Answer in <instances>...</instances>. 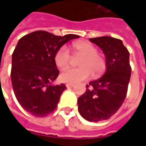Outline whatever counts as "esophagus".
Wrapping results in <instances>:
<instances>
[{
	"instance_id": "1",
	"label": "esophagus",
	"mask_w": 146,
	"mask_h": 146,
	"mask_svg": "<svg viewBox=\"0 0 146 146\" xmlns=\"http://www.w3.org/2000/svg\"><path fill=\"white\" fill-rule=\"evenodd\" d=\"M66 86L67 88H70V87H74L75 86V84H71V83H68V84H66Z\"/></svg>"
}]
</instances>
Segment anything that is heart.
<instances>
[{
	"instance_id": "obj_1",
	"label": "heart",
	"mask_w": 146,
	"mask_h": 146,
	"mask_svg": "<svg viewBox=\"0 0 146 146\" xmlns=\"http://www.w3.org/2000/svg\"><path fill=\"white\" fill-rule=\"evenodd\" d=\"M72 53L75 57H80L78 61L80 67L62 71L60 75L61 80L66 83H76L87 80L92 75L100 76L106 69V62L103 57L98 53V49L92 43L78 41L71 45ZM71 55L66 46L59 48L54 55V62L57 66L66 69L69 66Z\"/></svg>"
}]
</instances>
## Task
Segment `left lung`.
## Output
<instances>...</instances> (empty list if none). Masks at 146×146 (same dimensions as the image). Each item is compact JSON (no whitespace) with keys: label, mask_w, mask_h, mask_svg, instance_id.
Listing matches in <instances>:
<instances>
[{"label":"left lung","mask_w":146,"mask_h":146,"mask_svg":"<svg viewBox=\"0 0 146 146\" xmlns=\"http://www.w3.org/2000/svg\"><path fill=\"white\" fill-rule=\"evenodd\" d=\"M103 51L106 70L103 76L86 85L78 98V110L89 122L106 120L120 108L126 98L132 68L129 52L122 40L110 36L89 39Z\"/></svg>","instance_id":"8db88e82"}]
</instances>
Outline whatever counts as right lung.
Segmentation results:
<instances>
[{
  "label": "right lung",
  "mask_w": 146,
  "mask_h": 146,
  "mask_svg": "<svg viewBox=\"0 0 146 146\" xmlns=\"http://www.w3.org/2000/svg\"><path fill=\"white\" fill-rule=\"evenodd\" d=\"M79 37L36 31L19 40L12 54V86L19 103L33 116L44 117L56 109L66 87L53 84L59 75L54 55L64 44Z\"/></svg>",
  "instance_id": "obj_1"
}]
</instances>
